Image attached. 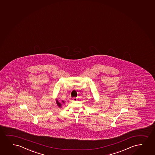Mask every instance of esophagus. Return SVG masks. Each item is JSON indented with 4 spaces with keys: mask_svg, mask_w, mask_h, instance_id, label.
Returning <instances> with one entry per match:
<instances>
[{
    "mask_svg": "<svg viewBox=\"0 0 155 155\" xmlns=\"http://www.w3.org/2000/svg\"><path fill=\"white\" fill-rule=\"evenodd\" d=\"M72 100H73V101H76L77 100V97H73Z\"/></svg>",
    "mask_w": 155,
    "mask_h": 155,
    "instance_id": "1",
    "label": "esophagus"
}]
</instances>
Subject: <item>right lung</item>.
Segmentation results:
<instances>
[{
	"label": "right lung",
	"mask_w": 155,
	"mask_h": 155,
	"mask_svg": "<svg viewBox=\"0 0 155 155\" xmlns=\"http://www.w3.org/2000/svg\"><path fill=\"white\" fill-rule=\"evenodd\" d=\"M56 104H57V105H58V107H60V108H61V103L60 102L58 101V100L57 99H56ZM62 102L64 103V101L63 100H62Z\"/></svg>",
	"instance_id": "1"
}]
</instances>
